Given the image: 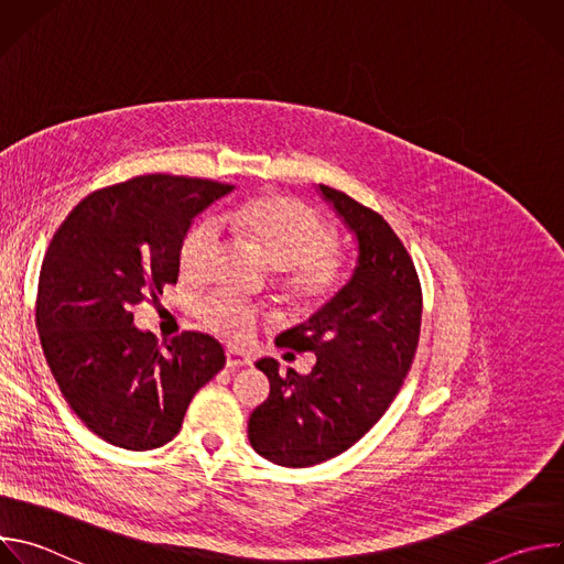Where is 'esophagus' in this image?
<instances>
[{"mask_svg":"<svg viewBox=\"0 0 564 564\" xmlns=\"http://www.w3.org/2000/svg\"><path fill=\"white\" fill-rule=\"evenodd\" d=\"M225 359H227V366H229V368L250 366V364H252V357H250V355L240 352V350H234V348H229V350L225 352Z\"/></svg>","mask_w":564,"mask_h":564,"instance_id":"1","label":"esophagus"}]
</instances>
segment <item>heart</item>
<instances>
[{"mask_svg": "<svg viewBox=\"0 0 564 564\" xmlns=\"http://www.w3.org/2000/svg\"><path fill=\"white\" fill-rule=\"evenodd\" d=\"M220 225L254 246L274 268L276 290L299 310H318L333 303L350 283L352 254L335 243L333 225L296 198L279 194L252 196L220 214ZM220 248L214 220L192 225L178 246L181 274L205 281ZM198 316L203 326L234 344L252 339L259 314L243 299L227 292L207 296Z\"/></svg>", "mask_w": 564, "mask_h": 564, "instance_id": "b5f03b06", "label": "heart"}]
</instances>
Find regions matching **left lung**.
Listing matches in <instances>:
<instances>
[{
  "label": "left lung",
  "mask_w": 564,
  "mask_h": 564,
  "mask_svg": "<svg viewBox=\"0 0 564 564\" xmlns=\"http://www.w3.org/2000/svg\"><path fill=\"white\" fill-rule=\"evenodd\" d=\"M318 189L357 234L359 265L333 303L276 339L279 348L316 355L310 375L257 361L270 394L250 415V444L290 468L337 457L381 420L413 366L422 328V285L399 236L348 194Z\"/></svg>",
  "instance_id": "8db88e82"
}]
</instances>
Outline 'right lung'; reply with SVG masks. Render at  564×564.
<instances>
[{
    "mask_svg": "<svg viewBox=\"0 0 564 564\" xmlns=\"http://www.w3.org/2000/svg\"><path fill=\"white\" fill-rule=\"evenodd\" d=\"M234 185L147 174L79 200L44 254L35 326L73 413L105 442L151 451L172 442L198 388L223 366V346L183 333L160 350L133 326V307L178 281L192 218Z\"/></svg>",
    "mask_w": 564,
    "mask_h": 564,
    "instance_id": "obj_1",
    "label": "right lung"
}]
</instances>
